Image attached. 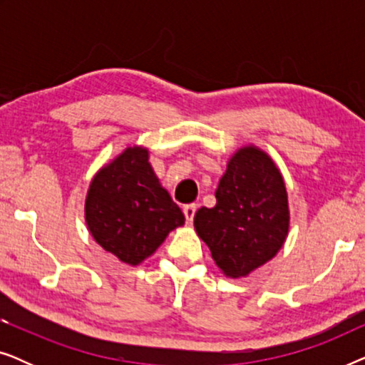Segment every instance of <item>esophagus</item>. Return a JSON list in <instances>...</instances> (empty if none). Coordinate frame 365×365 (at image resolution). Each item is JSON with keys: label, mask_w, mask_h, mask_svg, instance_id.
Returning a JSON list of instances; mask_svg holds the SVG:
<instances>
[{"label": "esophagus", "mask_w": 365, "mask_h": 365, "mask_svg": "<svg viewBox=\"0 0 365 365\" xmlns=\"http://www.w3.org/2000/svg\"><path fill=\"white\" fill-rule=\"evenodd\" d=\"M196 211H197V206H196V204H187V206H184L182 212H184V216H186V221H187L189 224L192 222L194 214H196Z\"/></svg>", "instance_id": "esophagus-1"}]
</instances>
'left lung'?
<instances>
[{
	"mask_svg": "<svg viewBox=\"0 0 365 365\" xmlns=\"http://www.w3.org/2000/svg\"><path fill=\"white\" fill-rule=\"evenodd\" d=\"M216 206L194 216L197 236L229 277H244L276 256L289 231L287 191L261 149L241 148L216 189Z\"/></svg>",
	"mask_w": 365,
	"mask_h": 365,
	"instance_id": "obj_1",
	"label": "left lung"
}]
</instances>
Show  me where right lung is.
<instances>
[{
    "instance_id": "1",
    "label": "right lung",
    "mask_w": 365,
    "mask_h": 365,
    "mask_svg": "<svg viewBox=\"0 0 365 365\" xmlns=\"http://www.w3.org/2000/svg\"><path fill=\"white\" fill-rule=\"evenodd\" d=\"M148 149L128 148L99 171L86 196V224L104 251L138 266L184 224V214L159 184Z\"/></svg>"
}]
</instances>
